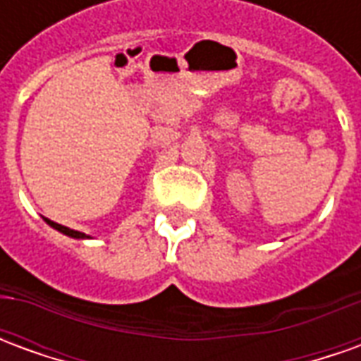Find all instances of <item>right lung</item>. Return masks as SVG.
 Segmentation results:
<instances>
[{
	"instance_id": "right-lung-1",
	"label": "right lung",
	"mask_w": 361,
	"mask_h": 361,
	"mask_svg": "<svg viewBox=\"0 0 361 361\" xmlns=\"http://www.w3.org/2000/svg\"><path fill=\"white\" fill-rule=\"evenodd\" d=\"M44 220H46V222H48V224H50L51 228H56L58 232L69 235V238H77V240H85V238H90V235L82 234V232H77V230H71V228L61 226V224H58V222H54V220H48V219H44Z\"/></svg>"
}]
</instances>
